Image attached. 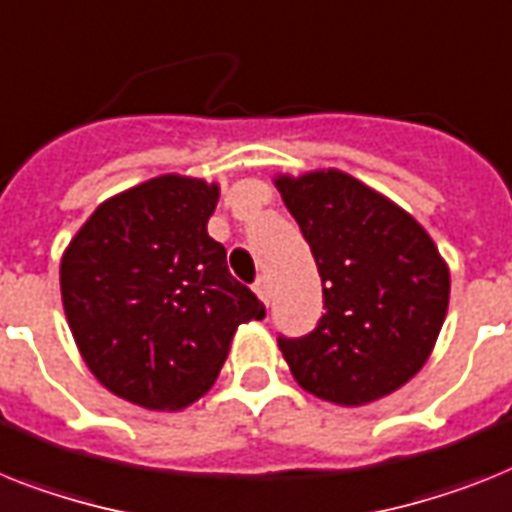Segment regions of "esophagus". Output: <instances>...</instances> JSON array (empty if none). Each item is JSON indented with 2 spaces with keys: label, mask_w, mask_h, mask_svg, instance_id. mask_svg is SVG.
<instances>
[{
  "label": "esophagus",
  "mask_w": 512,
  "mask_h": 512,
  "mask_svg": "<svg viewBox=\"0 0 512 512\" xmlns=\"http://www.w3.org/2000/svg\"><path fill=\"white\" fill-rule=\"evenodd\" d=\"M255 294L263 299V304H270V299H273V289H270V281L268 278H257L255 281Z\"/></svg>",
  "instance_id": "1"
}]
</instances>
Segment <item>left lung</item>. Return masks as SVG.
I'll return each instance as SVG.
<instances>
[{"instance_id": "8db88e82", "label": "left lung", "mask_w": 512, "mask_h": 512, "mask_svg": "<svg viewBox=\"0 0 512 512\" xmlns=\"http://www.w3.org/2000/svg\"><path fill=\"white\" fill-rule=\"evenodd\" d=\"M322 278L325 315L278 336L304 390L341 406L393 393L424 367L448 312L450 273L414 218L343 171L278 176Z\"/></svg>"}]
</instances>
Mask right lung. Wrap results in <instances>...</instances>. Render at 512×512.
<instances>
[{
  "instance_id": "1",
  "label": "right lung",
  "mask_w": 512,
  "mask_h": 512,
  "mask_svg": "<svg viewBox=\"0 0 512 512\" xmlns=\"http://www.w3.org/2000/svg\"><path fill=\"white\" fill-rule=\"evenodd\" d=\"M216 203V184L156 176L98 205L62 257L77 349L101 385L143 409L195 403L236 328L265 317L208 236Z\"/></svg>"
}]
</instances>
